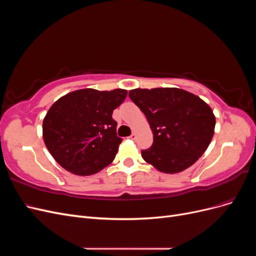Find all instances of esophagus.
I'll return each mask as SVG.
<instances>
[{
	"mask_svg": "<svg viewBox=\"0 0 256 256\" xmlns=\"http://www.w3.org/2000/svg\"><path fill=\"white\" fill-rule=\"evenodd\" d=\"M129 138H130V140H132V141H134V140H136V134H131V136H129Z\"/></svg>",
	"mask_w": 256,
	"mask_h": 256,
	"instance_id": "obj_1",
	"label": "esophagus"
}]
</instances>
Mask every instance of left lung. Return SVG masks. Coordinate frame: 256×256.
Instances as JSON below:
<instances>
[{
    "label": "left lung",
    "mask_w": 256,
    "mask_h": 256,
    "mask_svg": "<svg viewBox=\"0 0 256 256\" xmlns=\"http://www.w3.org/2000/svg\"><path fill=\"white\" fill-rule=\"evenodd\" d=\"M129 97L145 114L154 142L142 157L158 171L174 174L202 156L214 134L212 108L191 92L176 88H136Z\"/></svg>",
    "instance_id": "obj_1"
}]
</instances>
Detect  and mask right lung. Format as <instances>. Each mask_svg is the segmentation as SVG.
Instances as JSON below:
<instances>
[{
  "instance_id": "obj_1",
  "label": "right lung",
  "mask_w": 256,
  "mask_h": 256,
  "mask_svg": "<svg viewBox=\"0 0 256 256\" xmlns=\"http://www.w3.org/2000/svg\"><path fill=\"white\" fill-rule=\"evenodd\" d=\"M126 96L127 90L122 88H83L52 104L44 118L42 138L62 168L88 176L111 164L122 143L112 113Z\"/></svg>"
}]
</instances>
